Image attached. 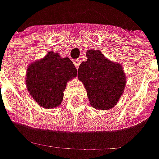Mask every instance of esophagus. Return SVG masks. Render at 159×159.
<instances>
[{
  "mask_svg": "<svg viewBox=\"0 0 159 159\" xmlns=\"http://www.w3.org/2000/svg\"><path fill=\"white\" fill-rule=\"evenodd\" d=\"M74 64H75V67L76 68V69H78V67H79L80 65V60H78V59H76V60H74Z\"/></svg>",
  "mask_w": 159,
  "mask_h": 159,
  "instance_id": "esophagus-1",
  "label": "esophagus"
}]
</instances>
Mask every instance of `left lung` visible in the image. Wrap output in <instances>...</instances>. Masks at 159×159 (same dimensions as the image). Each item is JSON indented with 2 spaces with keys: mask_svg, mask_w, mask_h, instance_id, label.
Here are the masks:
<instances>
[{
  "mask_svg": "<svg viewBox=\"0 0 159 159\" xmlns=\"http://www.w3.org/2000/svg\"><path fill=\"white\" fill-rule=\"evenodd\" d=\"M87 61L80 64L77 76L87 90L90 106L108 110L120 100L126 85L120 64L111 61L98 50H88Z\"/></svg>",
  "mask_w": 159,
  "mask_h": 159,
  "instance_id": "8db88e82",
  "label": "left lung"
}]
</instances>
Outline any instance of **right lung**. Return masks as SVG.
Masks as SVG:
<instances>
[{
    "label": "right lung",
    "instance_id": "1",
    "mask_svg": "<svg viewBox=\"0 0 159 159\" xmlns=\"http://www.w3.org/2000/svg\"><path fill=\"white\" fill-rule=\"evenodd\" d=\"M76 75L77 69L69 58L49 52L28 67L25 83L30 96L40 107L54 108L62 101L67 83Z\"/></svg>",
    "mask_w": 159,
    "mask_h": 159
}]
</instances>
